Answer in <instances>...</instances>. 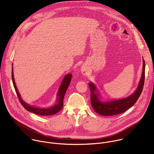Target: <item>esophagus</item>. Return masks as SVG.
Segmentation results:
<instances>
[{
    "label": "esophagus",
    "instance_id": "esophagus-1",
    "mask_svg": "<svg viewBox=\"0 0 154 154\" xmlns=\"http://www.w3.org/2000/svg\"><path fill=\"white\" fill-rule=\"evenodd\" d=\"M81 71H82V74H87V69H86V68H85V66H83L82 67V68H81Z\"/></svg>",
    "mask_w": 154,
    "mask_h": 154
}]
</instances>
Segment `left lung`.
<instances>
[{
    "mask_svg": "<svg viewBox=\"0 0 154 154\" xmlns=\"http://www.w3.org/2000/svg\"><path fill=\"white\" fill-rule=\"evenodd\" d=\"M144 78L145 62L143 60L141 78L135 93L126 98L108 102H101L99 100V93H95L96 91H97L96 86L94 83L90 82L89 86L91 90V103L92 107L96 113L102 116H113L125 112L136 103L140 96L143 89Z\"/></svg>",
    "mask_w": 154,
    "mask_h": 154,
    "instance_id": "left-lung-1",
    "label": "left lung"
}]
</instances>
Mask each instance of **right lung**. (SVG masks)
<instances>
[{
	"mask_svg": "<svg viewBox=\"0 0 154 154\" xmlns=\"http://www.w3.org/2000/svg\"><path fill=\"white\" fill-rule=\"evenodd\" d=\"M11 77H12L13 83V85L14 87L15 91L16 92V94L17 95V97L19 98V100L20 103L22 104V105L24 107V108L26 109H27V111L32 112L33 113H35L36 115H41V116H49V115H52L56 114L57 113L60 112L62 109L63 105V98H64L66 92L70 84L72 75L71 74H68L64 76V77L60 85L59 89H58L57 102L55 103V104L54 105L52 106L51 107L46 108L34 107L33 106L29 105V104L26 103L24 101H23V99H21V97L20 96V94L17 91V89L15 82H14L13 68H12Z\"/></svg>",
	"mask_w": 154,
	"mask_h": 154,
	"instance_id": "1",
	"label": "right lung"
}]
</instances>
